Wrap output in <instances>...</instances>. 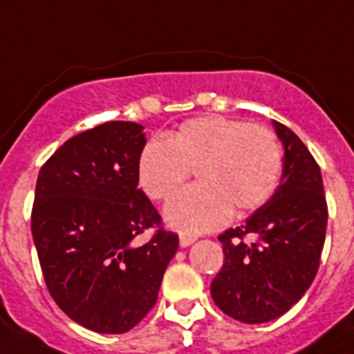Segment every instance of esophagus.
Instances as JSON below:
<instances>
[{
	"label": "esophagus",
	"instance_id": "1",
	"mask_svg": "<svg viewBox=\"0 0 354 354\" xmlns=\"http://www.w3.org/2000/svg\"><path fill=\"white\" fill-rule=\"evenodd\" d=\"M194 241H196V237L190 236V234H180V236H179L180 247H188V245H192Z\"/></svg>",
	"mask_w": 354,
	"mask_h": 354
}]
</instances>
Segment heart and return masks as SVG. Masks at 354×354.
Wrapping results in <instances>:
<instances>
[{"instance_id":"1","label":"heart","mask_w":354,"mask_h":354,"mask_svg":"<svg viewBox=\"0 0 354 354\" xmlns=\"http://www.w3.org/2000/svg\"><path fill=\"white\" fill-rule=\"evenodd\" d=\"M283 169L277 136L260 124L226 117L192 118L169 139H151L139 154L138 179L149 198L171 200L196 174L198 187L185 190L166 209L167 223L187 234L215 230L234 211L262 207L275 192Z\"/></svg>"}]
</instances>
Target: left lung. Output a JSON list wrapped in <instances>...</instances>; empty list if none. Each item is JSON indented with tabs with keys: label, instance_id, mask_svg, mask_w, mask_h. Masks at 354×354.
Masks as SVG:
<instances>
[{
	"label": "left lung",
	"instance_id": "left-lung-1",
	"mask_svg": "<svg viewBox=\"0 0 354 354\" xmlns=\"http://www.w3.org/2000/svg\"><path fill=\"white\" fill-rule=\"evenodd\" d=\"M273 126L285 147L281 185L245 224L218 236L224 264L211 283L216 308L247 324L277 319L306 294L328 223L321 167L290 128Z\"/></svg>",
	"mask_w": 354,
	"mask_h": 354
}]
</instances>
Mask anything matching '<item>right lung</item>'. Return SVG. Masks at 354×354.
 <instances>
[{"mask_svg":"<svg viewBox=\"0 0 354 354\" xmlns=\"http://www.w3.org/2000/svg\"><path fill=\"white\" fill-rule=\"evenodd\" d=\"M143 126L113 120L68 139L41 167L32 236L58 308L100 334H124L156 304L179 247L138 188ZM152 227L143 245L135 237Z\"/></svg>","mask_w":354,"mask_h":354,"instance_id":"1","label":"right lung"}]
</instances>
